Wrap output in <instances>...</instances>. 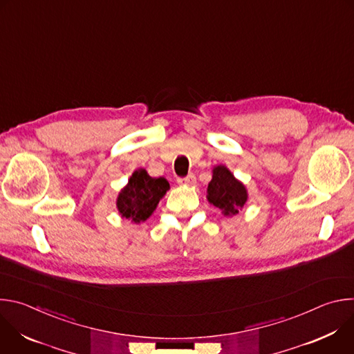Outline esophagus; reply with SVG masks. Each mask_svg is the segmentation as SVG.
Masks as SVG:
<instances>
[{
    "mask_svg": "<svg viewBox=\"0 0 354 354\" xmlns=\"http://www.w3.org/2000/svg\"><path fill=\"white\" fill-rule=\"evenodd\" d=\"M178 183H180V185H187V186H193V185L196 183V176H194V174H189V175L185 176V178H179V179H178Z\"/></svg>",
    "mask_w": 354,
    "mask_h": 354,
    "instance_id": "obj_1",
    "label": "esophagus"
}]
</instances>
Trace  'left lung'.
I'll return each mask as SVG.
<instances>
[{
    "label": "left lung",
    "mask_w": 354,
    "mask_h": 354,
    "mask_svg": "<svg viewBox=\"0 0 354 354\" xmlns=\"http://www.w3.org/2000/svg\"><path fill=\"white\" fill-rule=\"evenodd\" d=\"M207 198L224 216L236 214L248 198L245 186L223 165L213 169V179L207 187Z\"/></svg>",
    "instance_id": "left-lung-1"
}]
</instances>
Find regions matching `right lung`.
<instances>
[{
	"label": "right lung",
	"mask_w": 354,
	"mask_h": 354,
	"mask_svg": "<svg viewBox=\"0 0 354 354\" xmlns=\"http://www.w3.org/2000/svg\"><path fill=\"white\" fill-rule=\"evenodd\" d=\"M168 189L165 178H151L145 169H137L118 197L119 213L136 224L145 221Z\"/></svg>",
	"instance_id": "obj_1"
}]
</instances>
